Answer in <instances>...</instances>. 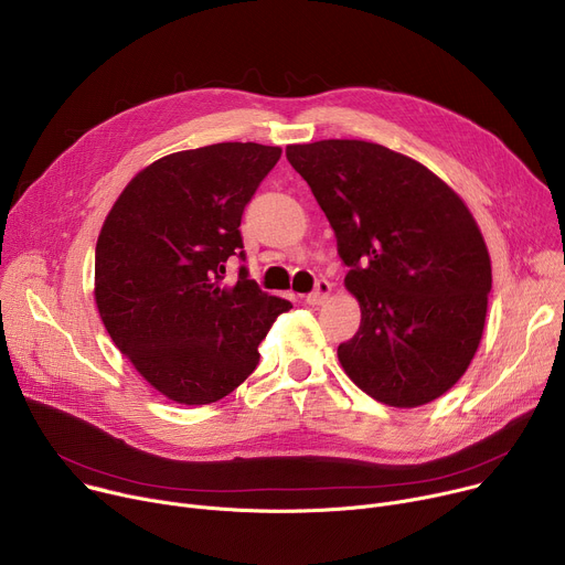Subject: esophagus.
<instances>
[{
	"label": "esophagus",
	"instance_id": "1",
	"mask_svg": "<svg viewBox=\"0 0 565 565\" xmlns=\"http://www.w3.org/2000/svg\"><path fill=\"white\" fill-rule=\"evenodd\" d=\"M329 295H331V284H329L327 279H318V281H316V290L309 292V297H306V301L318 306V303H322Z\"/></svg>",
	"mask_w": 565,
	"mask_h": 565
}]
</instances>
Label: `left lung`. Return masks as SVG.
Segmentation results:
<instances>
[{
    "label": "left lung",
    "instance_id": "left-lung-1",
    "mask_svg": "<svg viewBox=\"0 0 565 565\" xmlns=\"http://www.w3.org/2000/svg\"><path fill=\"white\" fill-rule=\"evenodd\" d=\"M327 214L361 327L338 347L372 398L417 407L448 392L478 351L491 262L461 198L381 143L324 139L286 148Z\"/></svg>",
    "mask_w": 565,
    "mask_h": 565
}]
</instances>
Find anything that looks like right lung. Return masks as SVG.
Here are the masks:
<instances>
[{
  "mask_svg": "<svg viewBox=\"0 0 565 565\" xmlns=\"http://www.w3.org/2000/svg\"><path fill=\"white\" fill-rule=\"evenodd\" d=\"M281 148L225 141L167 156L137 173L96 241L100 320L135 370L164 396L207 405L259 365L256 347L288 299L264 292L245 262L241 218Z\"/></svg>",
  "mask_w": 565,
  "mask_h": 565,
  "instance_id": "add662e5",
  "label": "right lung"
}]
</instances>
